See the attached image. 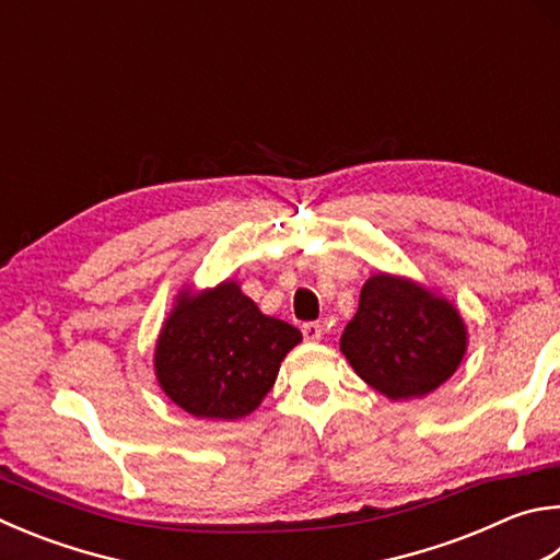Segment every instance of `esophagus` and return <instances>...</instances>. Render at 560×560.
Here are the masks:
<instances>
[{
	"mask_svg": "<svg viewBox=\"0 0 560 560\" xmlns=\"http://www.w3.org/2000/svg\"><path fill=\"white\" fill-rule=\"evenodd\" d=\"M301 332H303V338L315 342V340L323 338V325L320 323H303L301 325Z\"/></svg>",
	"mask_w": 560,
	"mask_h": 560,
	"instance_id": "34e87169",
	"label": "esophagus"
}]
</instances>
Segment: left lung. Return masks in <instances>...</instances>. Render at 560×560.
I'll use <instances>...</instances> for the list:
<instances>
[{
	"label": "left lung",
	"mask_w": 560,
	"mask_h": 560,
	"mask_svg": "<svg viewBox=\"0 0 560 560\" xmlns=\"http://www.w3.org/2000/svg\"><path fill=\"white\" fill-rule=\"evenodd\" d=\"M465 325L448 301L411 281L377 273L362 287L340 350L352 370L389 399L425 396L453 377Z\"/></svg>",
	"instance_id": "1"
}]
</instances>
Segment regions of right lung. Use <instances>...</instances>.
Masks as SVG:
<instances>
[{"label": "right lung", "mask_w": 560, "mask_h": 560, "mask_svg": "<svg viewBox=\"0 0 560 560\" xmlns=\"http://www.w3.org/2000/svg\"><path fill=\"white\" fill-rule=\"evenodd\" d=\"M299 342V328L261 315L237 283L225 281L178 299L156 345V374L183 411L235 421L257 409Z\"/></svg>", "instance_id": "add662e5"}]
</instances>
